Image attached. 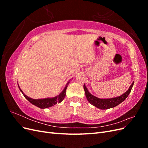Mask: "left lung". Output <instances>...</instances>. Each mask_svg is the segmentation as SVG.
<instances>
[{
	"label": "left lung",
	"instance_id": "obj_1",
	"mask_svg": "<svg viewBox=\"0 0 148 148\" xmlns=\"http://www.w3.org/2000/svg\"><path fill=\"white\" fill-rule=\"evenodd\" d=\"M134 82L132 83V85L130 86L129 89L125 92L122 95L120 96L110 98V99H100L95 96L92 95L89 92L87 88L85 86V84H84V90L85 91V95L87 98V100L89 101L91 104L93 105L94 106L96 107L97 108H99L102 110L104 109H108L110 108H112L115 106H118L120 103H122L125 99L128 97L129 94L130 93L132 87L133 86Z\"/></svg>",
	"mask_w": 148,
	"mask_h": 148
}]
</instances>
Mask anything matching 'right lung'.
Segmentation results:
<instances>
[{
    "label": "right lung",
    "instance_id": "1",
    "mask_svg": "<svg viewBox=\"0 0 148 148\" xmlns=\"http://www.w3.org/2000/svg\"><path fill=\"white\" fill-rule=\"evenodd\" d=\"M70 82H69L68 83H67L65 86V88L64 89V90L62 91V92H60V94H59L58 96L52 98H45V99H32V98L31 97H29L28 96L25 95L23 93V92L22 91L21 89L20 88L19 85H18V87L20 88V91L22 92V94H23L25 97L29 102H30L31 104H33V105L37 106L41 109H45V108H48V107L54 106L55 104H57V103H60L64 100V97H65L66 89L67 88V86H68V84Z\"/></svg>",
    "mask_w": 148,
    "mask_h": 148
}]
</instances>
